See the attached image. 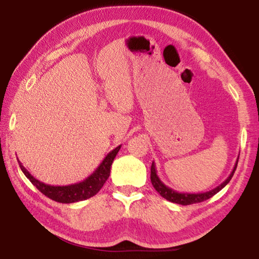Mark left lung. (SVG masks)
Segmentation results:
<instances>
[{
	"instance_id": "8db88e82",
	"label": "left lung",
	"mask_w": 259,
	"mask_h": 259,
	"mask_svg": "<svg viewBox=\"0 0 259 259\" xmlns=\"http://www.w3.org/2000/svg\"><path fill=\"white\" fill-rule=\"evenodd\" d=\"M237 162H238V160L236 161L235 167H233L232 172L230 173L228 179H226L225 182H223L221 185L215 187V189L211 190V191H207V192L182 193V192H177V191L172 190L171 187L166 186L165 184L161 182L160 178L158 177L154 162H152V166H151V182H152V185H153L154 189L157 190V192L160 194L161 197H164L165 199L171 201V203H176V204H180V205H191V204H196V203H201V201L210 199L211 197H213L215 193H218L219 191H221L222 189H224V187L228 185L229 182L232 178L233 173H235V171H236Z\"/></svg>"
}]
</instances>
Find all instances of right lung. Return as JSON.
Instances as JSON below:
<instances>
[{"instance_id": "1", "label": "right lung", "mask_w": 259, "mask_h": 259, "mask_svg": "<svg viewBox=\"0 0 259 259\" xmlns=\"http://www.w3.org/2000/svg\"><path fill=\"white\" fill-rule=\"evenodd\" d=\"M121 147V145L118 147H115L114 150L109 152L106 155V158L102 160V162L99 165V167L92 173V175L77 184H73V185L68 186H52L47 185V184L40 182V180L35 179L29 172L24 168V166L19 161V165L24 176L30 180V183L40 191L41 193H44L46 197L51 198L52 200L58 201V203L63 204H70V203H76V201L86 200L88 198L93 197L97 194L99 191L101 190V187L104 186L106 180L108 179L109 173H111V166L112 162L114 160V158L118 154V152Z\"/></svg>"}]
</instances>
